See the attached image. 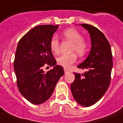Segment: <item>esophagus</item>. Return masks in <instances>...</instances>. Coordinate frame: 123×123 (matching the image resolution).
Masks as SVG:
<instances>
[{"instance_id": "obj_1", "label": "esophagus", "mask_w": 123, "mask_h": 123, "mask_svg": "<svg viewBox=\"0 0 123 123\" xmlns=\"http://www.w3.org/2000/svg\"><path fill=\"white\" fill-rule=\"evenodd\" d=\"M64 73H65V74H68V73H69V71L66 69H64Z\"/></svg>"}]
</instances>
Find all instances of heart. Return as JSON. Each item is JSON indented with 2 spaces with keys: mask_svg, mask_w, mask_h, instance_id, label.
<instances>
[{
  "mask_svg": "<svg viewBox=\"0 0 123 123\" xmlns=\"http://www.w3.org/2000/svg\"><path fill=\"white\" fill-rule=\"evenodd\" d=\"M66 39L73 42L71 52H75L80 55H84L88 50L87 41L82 39V36L77 30L69 28L62 32ZM50 48L54 54H57L59 51V42L55 36H53L50 41ZM77 57L75 53L70 54H62L57 58V62L66 69L69 68L71 64L77 61Z\"/></svg>",
  "mask_w": 123,
  "mask_h": 123,
  "instance_id": "b5f03b06",
  "label": "heart"
}]
</instances>
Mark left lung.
Segmentation results:
<instances>
[{
  "label": "left lung",
  "mask_w": 123,
  "mask_h": 123,
  "mask_svg": "<svg viewBox=\"0 0 123 123\" xmlns=\"http://www.w3.org/2000/svg\"><path fill=\"white\" fill-rule=\"evenodd\" d=\"M81 25L89 33L91 49L87 59L77 66L86 71L82 75L75 73L71 91L77 103L89 107L99 101L108 89L113 66L112 55L110 43L98 29L89 24Z\"/></svg>",
  "instance_id": "8db88e82"
}]
</instances>
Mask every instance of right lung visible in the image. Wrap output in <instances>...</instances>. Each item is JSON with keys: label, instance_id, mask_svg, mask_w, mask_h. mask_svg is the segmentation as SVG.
<instances>
[{"label": "right lung", "instance_id": "1", "mask_svg": "<svg viewBox=\"0 0 123 123\" xmlns=\"http://www.w3.org/2000/svg\"><path fill=\"white\" fill-rule=\"evenodd\" d=\"M57 25H43L30 30L20 39L16 48L14 69L19 91L34 105L47 101L56 84L64 74L62 66L56 65L50 48V41ZM54 66L47 72L44 65Z\"/></svg>", "mask_w": 123, "mask_h": 123}]
</instances>
